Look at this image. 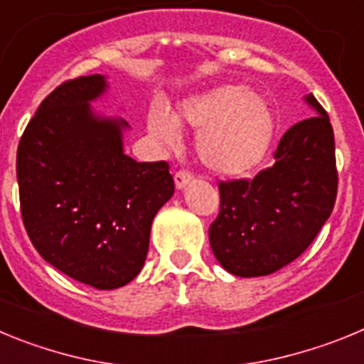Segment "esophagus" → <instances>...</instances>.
Masks as SVG:
<instances>
[{
    "instance_id": "obj_1",
    "label": "esophagus",
    "mask_w": 364,
    "mask_h": 364,
    "mask_svg": "<svg viewBox=\"0 0 364 364\" xmlns=\"http://www.w3.org/2000/svg\"><path fill=\"white\" fill-rule=\"evenodd\" d=\"M191 180H193V175H191V173L184 171V169H180V171L175 173V186L178 189L186 188V186H188Z\"/></svg>"
}]
</instances>
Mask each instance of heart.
Segmentation results:
<instances>
[{
  "label": "heart",
  "instance_id": "obj_1",
  "mask_svg": "<svg viewBox=\"0 0 364 364\" xmlns=\"http://www.w3.org/2000/svg\"><path fill=\"white\" fill-rule=\"evenodd\" d=\"M147 127L167 146L176 142L175 127L198 133L200 162L217 175L240 176L264 160L275 134V117L264 96L244 85H220L186 98L171 120L162 109H153Z\"/></svg>",
  "mask_w": 364,
  "mask_h": 364
}]
</instances>
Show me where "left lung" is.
<instances>
[{
  "label": "left lung",
  "instance_id": "obj_1",
  "mask_svg": "<svg viewBox=\"0 0 364 364\" xmlns=\"http://www.w3.org/2000/svg\"><path fill=\"white\" fill-rule=\"evenodd\" d=\"M317 111L282 134L275 162L253 178L220 180V210L210 226L215 257L237 277H260L297 259L332 215L337 197L330 117Z\"/></svg>",
  "mask_w": 364,
  "mask_h": 364
}]
</instances>
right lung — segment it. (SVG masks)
I'll return each mask as SVG.
<instances>
[{"mask_svg": "<svg viewBox=\"0 0 364 364\" xmlns=\"http://www.w3.org/2000/svg\"><path fill=\"white\" fill-rule=\"evenodd\" d=\"M102 74L58 85L18 146L19 208L28 239L49 264L96 290L136 277L154 215L173 197L169 164L124 154V120L95 117Z\"/></svg>", "mask_w": 364, "mask_h": 364, "instance_id": "obj_1", "label": "right lung"}]
</instances>
